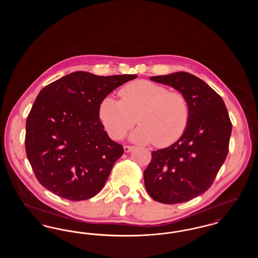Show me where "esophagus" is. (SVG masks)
<instances>
[{"instance_id":"esophagus-1","label":"esophagus","mask_w":258,"mask_h":258,"mask_svg":"<svg viewBox=\"0 0 258 258\" xmlns=\"http://www.w3.org/2000/svg\"><path fill=\"white\" fill-rule=\"evenodd\" d=\"M134 148L133 146H127V145H125V146H123V150H124V152L125 153H130V152H132L133 150H134Z\"/></svg>"}]
</instances>
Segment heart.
Segmentation results:
<instances>
[{"label":"heart","mask_w":258,"mask_h":258,"mask_svg":"<svg viewBox=\"0 0 258 258\" xmlns=\"http://www.w3.org/2000/svg\"><path fill=\"white\" fill-rule=\"evenodd\" d=\"M119 97L120 100L106 97L99 104L100 121L111 138H122L135 125L136 117L140 125L131 135L133 141L166 147L184 134L189 107L182 93L139 80L123 87Z\"/></svg>","instance_id":"heart-1"}]
</instances>
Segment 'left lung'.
<instances>
[{"mask_svg":"<svg viewBox=\"0 0 258 258\" xmlns=\"http://www.w3.org/2000/svg\"><path fill=\"white\" fill-rule=\"evenodd\" d=\"M150 79L182 93L189 119L175 143L153 151L144 184L156 201L183 203L204 194L213 184L228 154L232 123L221 96L196 75L179 72Z\"/></svg>","mask_w":258,"mask_h":258,"instance_id":"obj_1","label":"left lung"}]
</instances>
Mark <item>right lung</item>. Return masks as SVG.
Listing matches in <instances>:
<instances>
[{"instance_id": "right-lung-1", "label": "right lung", "mask_w": 258, "mask_h": 258, "mask_svg": "<svg viewBox=\"0 0 258 258\" xmlns=\"http://www.w3.org/2000/svg\"><path fill=\"white\" fill-rule=\"evenodd\" d=\"M136 74L75 72L44 87L26 122L27 158L38 182L68 200L95 197L123 154L99 121V104Z\"/></svg>"}]
</instances>
